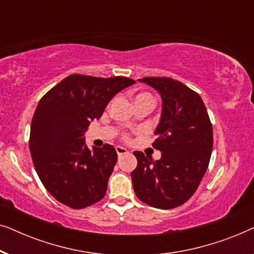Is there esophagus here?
<instances>
[{"mask_svg":"<svg viewBox=\"0 0 254 254\" xmlns=\"http://www.w3.org/2000/svg\"><path fill=\"white\" fill-rule=\"evenodd\" d=\"M116 150H117V154L118 155H124V154H127L128 150L125 147H121V145H117L116 147Z\"/></svg>","mask_w":254,"mask_h":254,"instance_id":"esophagus-1","label":"esophagus"}]
</instances>
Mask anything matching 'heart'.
Segmentation results:
<instances>
[{
  "mask_svg": "<svg viewBox=\"0 0 254 254\" xmlns=\"http://www.w3.org/2000/svg\"><path fill=\"white\" fill-rule=\"evenodd\" d=\"M137 99H148V100H150V102L154 103V99H152V97L149 95V93H138V95L135 97V100H137Z\"/></svg>",
  "mask_w": 254,
  "mask_h": 254,
  "instance_id": "b5f03b06",
  "label": "heart"
}]
</instances>
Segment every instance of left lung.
<instances>
[{"label": "left lung", "instance_id": "obj_1", "mask_svg": "<svg viewBox=\"0 0 254 254\" xmlns=\"http://www.w3.org/2000/svg\"><path fill=\"white\" fill-rule=\"evenodd\" d=\"M159 93L161 119L152 147L162 152L154 161L135 151L130 173L136 196L149 206L171 209L186 202L207 171L213 150V127L203 100L184 83L170 77L138 79Z\"/></svg>", "mask_w": 254, "mask_h": 254}]
</instances>
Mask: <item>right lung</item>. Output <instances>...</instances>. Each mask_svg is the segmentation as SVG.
Returning <instances> with one entry per match:
<instances>
[{"label": "right lung", "mask_w": 254, "mask_h": 254, "mask_svg": "<svg viewBox=\"0 0 254 254\" xmlns=\"http://www.w3.org/2000/svg\"><path fill=\"white\" fill-rule=\"evenodd\" d=\"M134 83L121 76L74 74L40 99L31 123L30 151L45 189L61 203L81 209L105 195L117 151L107 143L90 150L84 133L110 100Z\"/></svg>", "instance_id": "add662e5"}]
</instances>
